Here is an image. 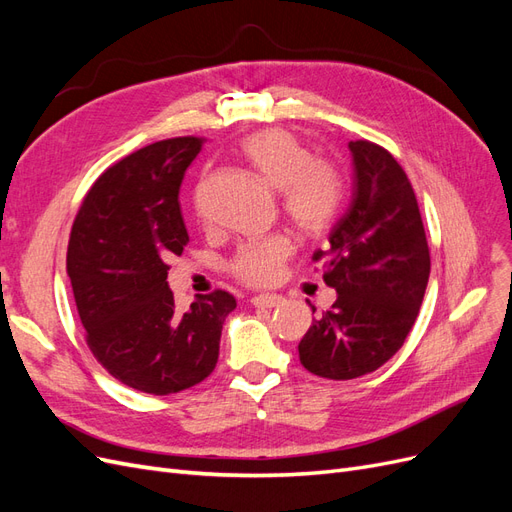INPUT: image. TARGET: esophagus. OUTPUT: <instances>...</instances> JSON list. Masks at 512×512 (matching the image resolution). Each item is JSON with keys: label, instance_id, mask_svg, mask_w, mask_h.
<instances>
[{"label": "esophagus", "instance_id": "obj_1", "mask_svg": "<svg viewBox=\"0 0 512 512\" xmlns=\"http://www.w3.org/2000/svg\"><path fill=\"white\" fill-rule=\"evenodd\" d=\"M284 303V299L280 297V294H258V297L252 299V305L256 307H262V309H271V307H280Z\"/></svg>", "mask_w": 512, "mask_h": 512}]
</instances>
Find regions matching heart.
Segmentation results:
<instances>
[{
	"label": "heart",
	"instance_id": "1",
	"mask_svg": "<svg viewBox=\"0 0 512 512\" xmlns=\"http://www.w3.org/2000/svg\"><path fill=\"white\" fill-rule=\"evenodd\" d=\"M241 153L269 188L280 190L282 211L303 237L327 235L344 200L342 177L333 162L316 158L301 138L280 128L250 134L241 143ZM290 256L292 241L273 232L243 241L228 269L243 284L269 286L282 275Z\"/></svg>",
	"mask_w": 512,
	"mask_h": 512
}]
</instances>
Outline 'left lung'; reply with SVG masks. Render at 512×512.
<instances>
[{"label": "left lung", "instance_id": "8db88e82", "mask_svg": "<svg viewBox=\"0 0 512 512\" xmlns=\"http://www.w3.org/2000/svg\"><path fill=\"white\" fill-rule=\"evenodd\" d=\"M348 147L354 162L350 207L329 245L314 254L337 301L299 344L303 367L329 380L365 376L404 346L431 269L421 211L404 168L371 141Z\"/></svg>", "mask_w": 512, "mask_h": 512}]
</instances>
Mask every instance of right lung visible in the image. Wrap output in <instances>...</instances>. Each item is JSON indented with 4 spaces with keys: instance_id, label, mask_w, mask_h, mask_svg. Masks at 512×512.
I'll return each mask as SVG.
<instances>
[{
    "instance_id": "obj_1",
    "label": "right lung",
    "mask_w": 512,
    "mask_h": 512,
    "mask_svg": "<svg viewBox=\"0 0 512 512\" xmlns=\"http://www.w3.org/2000/svg\"><path fill=\"white\" fill-rule=\"evenodd\" d=\"M203 143L168 138L106 168L70 232L68 275L87 346L113 378L149 395L203 382L237 307L230 292L213 290L179 314L166 282L170 258L190 241L179 190Z\"/></svg>"
}]
</instances>
